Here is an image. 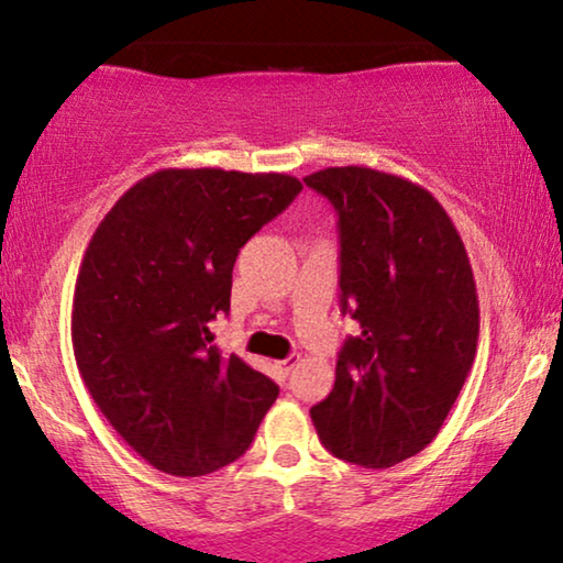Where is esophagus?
Masks as SVG:
<instances>
[{
    "label": "esophagus",
    "mask_w": 563,
    "mask_h": 563,
    "mask_svg": "<svg viewBox=\"0 0 563 563\" xmlns=\"http://www.w3.org/2000/svg\"><path fill=\"white\" fill-rule=\"evenodd\" d=\"M298 364V355H288L286 361H277V368H280V374H290Z\"/></svg>",
    "instance_id": "obj_1"
}]
</instances>
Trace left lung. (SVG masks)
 Listing matches in <instances>:
<instances>
[{"mask_svg": "<svg viewBox=\"0 0 563 563\" xmlns=\"http://www.w3.org/2000/svg\"><path fill=\"white\" fill-rule=\"evenodd\" d=\"M303 184L338 210L340 309L358 322L311 421L334 457L397 465L431 444L471 374L481 332L471 260L437 197L402 176L343 166Z\"/></svg>", "mask_w": 563, "mask_h": 563, "instance_id": "1", "label": "left lung"}]
</instances>
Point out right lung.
I'll use <instances>...</instances> for the list:
<instances>
[{"mask_svg":"<svg viewBox=\"0 0 563 563\" xmlns=\"http://www.w3.org/2000/svg\"><path fill=\"white\" fill-rule=\"evenodd\" d=\"M288 174L163 168L126 189L92 233L73 298L80 376L153 467L197 478L249 450L280 389L208 322L229 314L233 262L294 202Z\"/></svg>","mask_w":563,"mask_h":563,"instance_id":"add662e5","label":"right lung"}]
</instances>
